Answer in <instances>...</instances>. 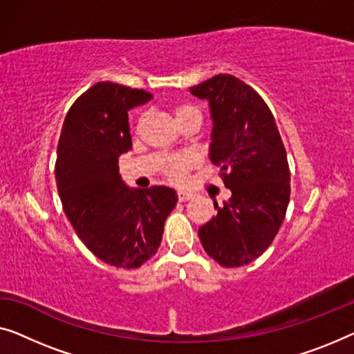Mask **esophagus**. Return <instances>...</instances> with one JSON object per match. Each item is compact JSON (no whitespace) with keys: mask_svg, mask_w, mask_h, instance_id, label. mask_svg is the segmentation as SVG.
<instances>
[{"mask_svg":"<svg viewBox=\"0 0 354 354\" xmlns=\"http://www.w3.org/2000/svg\"><path fill=\"white\" fill-rule=\"evenodd\" d=\"M194 192H189V191H178V200L179 202H187V200L194 198Z\"/></svg>","mask_w":354,"mask_h":354,"instance_id":"esophagus-1","label":"esophagus"}]
</instances>
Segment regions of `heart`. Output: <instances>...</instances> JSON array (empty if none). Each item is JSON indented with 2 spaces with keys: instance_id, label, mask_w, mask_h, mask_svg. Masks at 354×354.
Listing matches in <instances>:
<instances>
[{
  "instance_id": "heart-1",
  "label": "heart",
  "mask_w": 354,
  "mask_h": 354,
  "mask_svg": "<svg viewBox=\"0 0 354 354\" xmlns=\"http://www.w3.org/2000/svg\"><path fill=\"white\" fill-rule=\"evenodd\" d=\"M187 115H200L198 109L191 106V104H179L175 108L176 120H181ZM195 165V157L192 154H181L168 159L165 165V175L175 184H183L186 181L187 173Z\"/></svg>"
}]
</instances>
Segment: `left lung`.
<instances>
[{"instance_id":"1","label":"left lung","mask_w":354,"mask_h":354,"mask_svg":"<svg viewBox=\"0 0 354 354\" xmlns=\"http://www.w3.org/2000/svg\"><path fill=\"white\" fill-rule=\"evenodd\" d=\"M208 100L213 131L209 159L232 197L198 229L203 250L223 267H241L272 245L286 216L291 179L286 149L272 111L254 88L232 75L191 87Z\"/></svg>"}]
</instances>
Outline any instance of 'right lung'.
Instances as JSON below:
<instances>
[{"label":"right lung","instance_id":"right-lung-1","mask_svg":"<svg viewBox=\"0 0 354 354\" xmlns=\"http://www.w3.org/2000/svg\"><path fill=\"white\" fill-rule=\"evenodd\" d=\"M151 98L143 88L97 82L68 111L57 146L66 218L98 259L120 268H138L156 254L178 202L170 187L130 189L119 175V157L131 149L129 111Z\"/></svg>","mask_w":354,"mask_h":354}]
</instances>
